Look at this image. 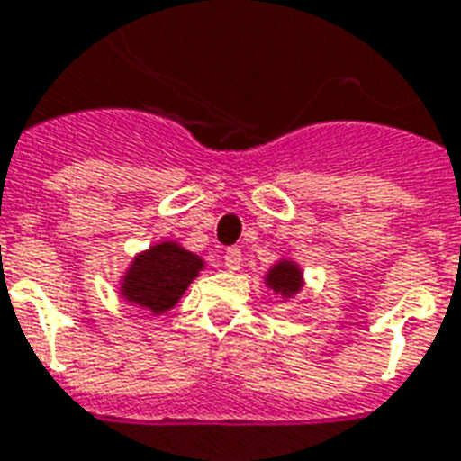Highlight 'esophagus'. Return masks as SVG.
I'll return each mask as SVG.
<instances>
[{
	"instance_id": "34e87169",
	"label": "esophagus",
	"mask_w": 461,
	"mask_h": 461,
	"mask_svg": "<svg viewBox=\"0 0 461 461\" xmlns=\"http://www.w3.org/2000/svg\"><path fill=\"white\" fill-rule=\"evenodd\" d=\"M224 266L230 267L231 273L239 270V267H241V249H237V246L227 249V251H224Z\"/></svg>"
}]
</instances>
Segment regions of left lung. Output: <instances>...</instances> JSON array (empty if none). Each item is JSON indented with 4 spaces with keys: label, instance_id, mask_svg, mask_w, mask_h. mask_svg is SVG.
<instances>
[{
    "label": "left lung",
    "instance_id": "obj_1",
    "mask_svg": "<svg viewBox=\"0 0 461 461\" xmlns=\"http://www.w3.org/2000/svg\"><path fill=\"white\" fill-rule=\"evenodd\" d=\"M266 285L273 289L275 294L282 299H292L299 294L303 287V273L302 267L296 266L294 260H277L266 275Z\"/></svg>",
    "mask_w": 461,
    "mask_h": 461
}]
</instances>
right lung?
I'll use <instances>...</instances> for the list:
<instances>
[{"instance_id": "obj_1", "label": "right lung", "mask_w": 461, "mask_h": 461, "mask_svg": "<svg viewBox=\"0 0 461 461\" xmlns=\"http://www.w3.org/2000/svg\"><path fill=\"white\" fill-rule=\"evenodd\" d=\"M205 263L176 241H162L133 258L122 277V296L153 315L167 313L179 302Z\"/></svg>"}]
</instances>
